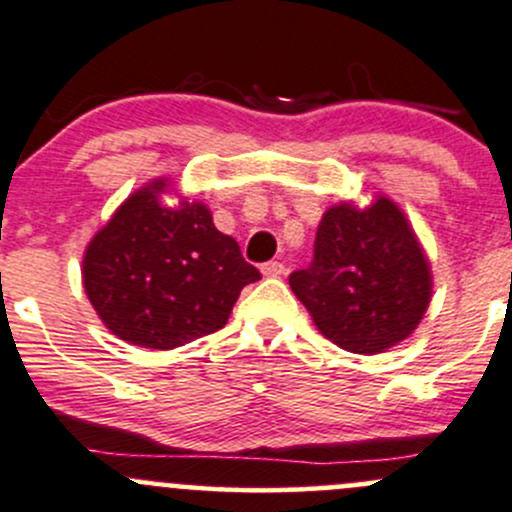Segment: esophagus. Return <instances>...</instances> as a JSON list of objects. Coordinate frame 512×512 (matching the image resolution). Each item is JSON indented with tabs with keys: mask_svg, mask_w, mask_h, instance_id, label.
I'll return each mask as SVG.
<instances>
[{
	"mask_svg": "<svg viewBox=\"0 0 512 512\" xmlns=\"http://www.w3.org/2000/svg\"><path fill=\"white\" fill-rule=\"evenodd\" d=\"M262 274H265V277H282L284 265H282V262H277V260L265 262V265H262Z\"/></svg>",
	"mask_w": 512,
	"mask_h": 512,
	"instance_id": "obj_1",
	"label": "esophagus"
}]
</instances>
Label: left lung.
Listing matches in <instances>:
<instances>
[{
	"label": "left lung",
	"mask_w": 512,
	"mask_h": 512,
	"mask_svg": "<svg viewBox=\"0 0 512 512\" xmlns=\"http://www.w3.org/2000/svg\"><path fill=\"white\" fill-rule=\"evenodd\" d=\"M289 287L328 341L373 355L419 326L432 299V272L405 213L378 196L368 208H328L314 260L289 274Z\"/></svg>",
	"instance_id": "1"
}]
</instances>
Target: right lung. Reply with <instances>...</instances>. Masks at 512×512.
Segmentation results:
<instances>
[{
    "label": "right lung",
    "instance_id": "add662e5",
    "mask_svg": "<svg viewBox=\"0 0 512 512\" xmlns=\"http://www.w3.org/2000/svg\"><path fill=\"white\" fill-rule=\"evenodd\" d=\"M166 179L127 198L83 257V287L102 324L142 348L171 351L228 324L242 287L260 279L201 201H159Z\"/></svg>",
    "mask_w": 512,
    "mask_h": 512
}]
</instances>
